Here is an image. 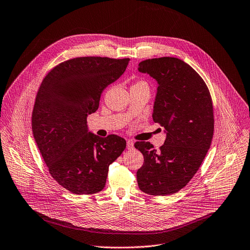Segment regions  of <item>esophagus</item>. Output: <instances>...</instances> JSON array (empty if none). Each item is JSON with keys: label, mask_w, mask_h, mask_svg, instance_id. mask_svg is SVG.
I'll return each mask as SVG.
<instances>
[{"label": "esophagus", "mask_w": 250, "mask_h": 250, "mask_svg": "<svg viewBox=\"0 0 250 250\" xmlns=\"http://www.w3.org/2000/svg\"><path fill=\"white\" fill-rule=\"evenodd\" d=\"M126 148L128 150H132L134 148V142L132 140H130V139L127 140V142H126Z\"/></svg>", "instance_id": "obj_1"}]
</instances>
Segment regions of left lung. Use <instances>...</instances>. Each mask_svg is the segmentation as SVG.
I'll list each match as a JSON object with an SVG mask.
<instances>
[{
	"instance_id": "8db88e82",
	"label": "left lung",
	"mask_w": 250,
	"mask_h": 250,
	"mask_svg": "<svg viewBox=\"0 0 250 250\" xmlns=\"http://www.w3.org/2000/svg\"><path fill=\"white\" fill-rule=\"evenodd\" d=\"M138 71L158 84L152 118L165 128L166 139L159 150L148 141L134 144L145 158L136 172L137 184L149 195H172L189 183L210 146L211 98L201 76L179 58L141 61Z\"/></svg>"
}]
</instances>
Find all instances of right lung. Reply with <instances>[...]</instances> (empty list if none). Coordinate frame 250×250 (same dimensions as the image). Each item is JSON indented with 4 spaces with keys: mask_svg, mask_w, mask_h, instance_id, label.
<instances>
[{
    "mask_svg": "<svg viewBox=\"0 0 250 250\" xmlns=\"http://www.w3.org/2000/svg\"><path fill=\"white\" fill-rule=\"evenodd\" d=\"M129 58L77 57L54 67L42 80L31 126L53 179L77 195L102 191L109 166L125 150V140L104 138L88 129L87 117L99 108L102 92L125 71Z\"/></svg>",
    "mask_w": 250,
    "mask_h": 250,
    "instance_id": "add662e5",
    "label": "right lung"
}]
</instances>
